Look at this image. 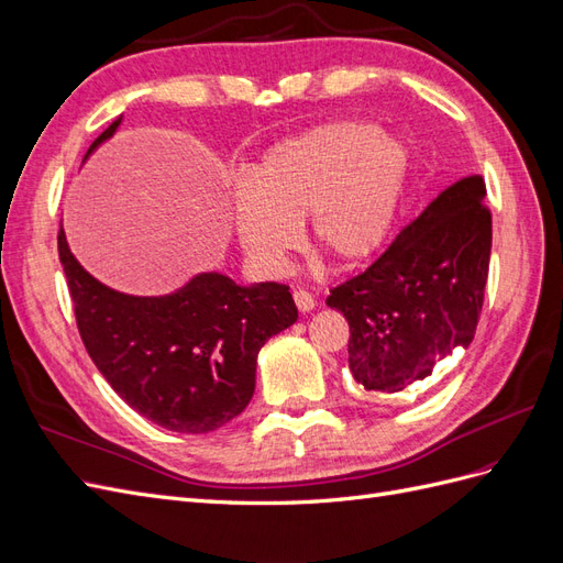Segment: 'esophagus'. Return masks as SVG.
Here are the masks:
<instances>
[{
    "label": "esophagus",
    "instance_id": "34e87169",
    "mask_svg": "<svg viewBox=\"0 0 563 563\" xmlns=\"http://www.w3.org/2000/svg\"><path fill=\"white\" fill-rule=\"evenodd\" d=\"M294 300H296L300 312L314 310V296H312L310 291H302V288H296V291H294Z\"/></svg>",
    "mask_w": 563,
    "mask_h": 563
}]
</instances>
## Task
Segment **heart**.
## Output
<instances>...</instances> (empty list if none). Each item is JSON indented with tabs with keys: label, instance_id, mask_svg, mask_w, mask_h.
<instances>
[{
	"label": "heart",
	"instance_id": "obj_1",
	"mask_svg": "<svg viewBox=\"0 0 563 563\" xmlns=\"http://www.w3.org/2000/svg\"><path fill=\"white\" fill-rule=\"evenodd\" d=\"M404 147L362 119H335L263 152L232 203V228L249 261L275 272L296 246L335 267H354L380 249L397 211Z\"/></svg>",
	"mask_w": 563,
	"mask_h": 563
}]
</instances>
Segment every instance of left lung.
Segmentation results:
<instances>
[{"mask_svg":"<svg viewBox=\"0 0 563 563\" xmlns=\"http://www.w3.org/2000/svg\"><path fill=\"white\" fill-rule=\"evenodd\" d=\"M486 183L446 187L362 275L331 288L350 323V371L366 391H399L467 347L482 314L490 261Z\"/></svg>","mask_w":563,"mask_h":563,"instance_id":"8db88e82","label":"left lung"}]
</instances>
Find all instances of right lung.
<instances>
[{"mask_svg":"<svg viewBox=\"0 0 563 563\" xmlns=\"http://www.w3.org/2000/svg\"><path fill=\"white\" fill-rule=\"evenodd\" d=\"M122 117L98 135L108 141ZM58 255L81 343L110 387L164 430L207 434L240 416L255 389V360L298 308L286 284L240 286L203 272L157 298L126 296L93 279L65 242Z\"/></svg>","mask_w":563,"mask_h":563,"instance_id":"right-lung-1","label":"right lung"}]
</instances>
